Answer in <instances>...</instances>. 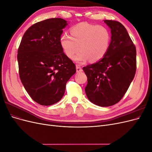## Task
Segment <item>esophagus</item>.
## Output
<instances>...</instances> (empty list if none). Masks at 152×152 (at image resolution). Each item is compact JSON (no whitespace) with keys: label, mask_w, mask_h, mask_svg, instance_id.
<instances>
[{"label":"esophagus","mask_w":152,"mask_h":152,"mask_svg":"<svg viewBox=\"0 0 152 152\" xmlns=\"http://www.w3.org/2000/svg\"><path fill=\"white\" fill-rule=\"evenodd\" d=\"M76 70H77V73H80V72H81L82 71V69L79 65H76Z\"/></svg>","instance_id":"34e87169"}]
</instances>
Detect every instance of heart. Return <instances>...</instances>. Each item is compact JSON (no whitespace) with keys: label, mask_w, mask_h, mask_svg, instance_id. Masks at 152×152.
<instances>
[{"label":"heart","mask_w":152,"mask_h":152,"mask_svg":"<svg viewBox=\"0 0 152 152\" xmlns=\"http://www.w3.org/2000/svg\"><path fill=\"white\" fill-rule=\"evenodd\" d=\"M70 34H63L59 42L66 56L78 63H84L88 59L91 62L101 60L108 51L111 35L104 26L81 22L70 28Z\"/></svg>","instance_id":"obj_1"}]
</instances>
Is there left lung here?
Instances as JSON below:
<instances>
[{
	"label": "left lung",
	"instance_id": "obj_1",
	"mask_svg": "<svg viewBox=\"0 0 152 152\" xmlns=\"http://www.w3.org/2000/svg\"><path fill=\"white\" fill-rule=\"evenodd\" d=\"M111 30L108 51L101 59L83 68L87 77V98L99 107L118 103L127 92L136 70V50L120 22L104 20Z\"/></svg>",
	"mask_w": 152,
	"mask_h": 152
}]
</instances>
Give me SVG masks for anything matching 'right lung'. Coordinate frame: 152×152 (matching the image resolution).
I'll list each match as a JSON object with an SVG mask.
<instances>
[{"label": "right lung", "instance_id": "obj_1", "mask_svg": "<svg viewBox=\"0 0 152 152\" xmlns=\"http://www.w3.org/2000/svg\"><path fill=\"white\" fill-rule=\"evenodd\" d=\"M67 25L62 18L37 23L26 31L18 50L21 81L31 99L41 105L60 101L66 82L76 72L59 42Z\"/></svg>", "mask_w": 152, "mask_h": 152}]
</instances>
